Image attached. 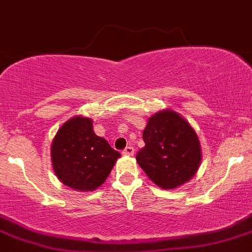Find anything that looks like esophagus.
<instances>
[{"label": "esophagus", "instance_id": "obj_1", "mask_svg": "<svg viewBox=\"0 0 252 252\" xmlns=\"http://www.w3.org/2000/svg\"><path fill=\"white\" fill-rule=\"evenodd\" d=\"M123 154L124 156H133L134 154V148L133 147H126L123 151Z\"/></svg>", "mask_w": 252, "mask_h": 252}]
</instances>
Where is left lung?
<instances>
[{
	"instance_id": "8db88e82",
	"label": "left lung",
	"mask_w": 252,
	"mask_h": 252,
	"mask_svg": "<svg viewBox=\"0 0 252 252\" xmlns=\"http://www.w3.org/2000/svg\"><path fill=\"white\" fill-rule=\"evenodd\" d=\"M146 146L137 162L157 186L172 189L189 181L201 163V147L196 131L173 110L149 118L143 130Z\"/></svg>"
}]
</instances>
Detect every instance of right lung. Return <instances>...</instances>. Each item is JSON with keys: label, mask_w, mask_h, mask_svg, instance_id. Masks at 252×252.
I'll return each instance as SVG.
<instances>
[{"label": "right lung", "mask_w": 252, "mask_h": 252, "mask_svg": "<svg viewBox=\"0 0 252 252\" xmlns=\"http://www.w3.org/2000/svg\"><path fill=\"white\" fill-rule=\"evenodd\" d=\"M121 153L93 130L92 119L74 117L56 133L51 160L59 180L76 191H93L105 182Z\"/></svg>", "instance_id": "1"}]
</instances>
